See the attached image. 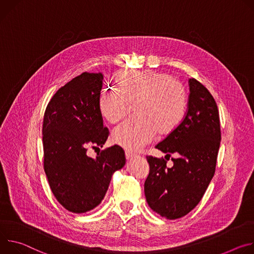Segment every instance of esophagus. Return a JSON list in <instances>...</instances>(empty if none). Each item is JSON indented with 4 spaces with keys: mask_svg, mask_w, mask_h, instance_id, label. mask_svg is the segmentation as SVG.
<instances>
[{
    "mask_svg": "<svg viewBox=\"0 0 254 254\" xmlns=\"http://www.w3.org/2000/svg\"><path fill=\"white\" fill-rule=\"evenodd\" d=\"M125 156H126V159H127V160H131V159L135 158L137 155H136L135 153L129 151V150H126V151H125Z\"/></svg>",
    "mask_w": 254,
    "mask_h": 254,
    "instance_id": "34e87169",
    "label": "esophagus"
}]
</instances>
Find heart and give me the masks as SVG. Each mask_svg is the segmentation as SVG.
<instances>
[{
    "label": "heart",
    "instance_id": "1",
    "mask_svg": "<svg viewBox=\"0 0 254 254\" xmlns=\"http://www.w3.org/2000/svg\"><path fill=\"white\" fill-rule=\"evenodd\" d=\"M117 89H105L99 98L101 116L115 124L132 109L135 117L112 132L115 144L136 151L150 143L157 131L174 132L183 122L188 98L183 84L173 75L155 70H128L116 76Z\"/></svg>",
    "mask_w": 254,
    "mask_h": 254
}]
</instances>
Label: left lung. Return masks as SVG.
Here are the masks:
<instances>
[{
    "mask_svg": "<svg viewBox=\"0 0 254 254\" xmlns=\"http://www.w3.org/2000/svg\"><path fill=\"white\" fill-rule=\"evenodd\" d=\"M190 95L181 125L155 147L172 158L147 155L149 175L144 192L149 207L168 220L182 218L200 203L215 174L221 141L217 104L208 89L195 78L189 79Z\"/></svg>",
    "mask_w": 254,
    "mask_h": 254,
    "instance_id": "1",
    "label": "left lung"
}]
</instances>
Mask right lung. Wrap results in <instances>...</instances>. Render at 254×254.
Returning a JSON list of instances; mask_svg holds the SVG:
<instances>
[{"label": "right lung", "mask_w": 254, "mask_h": 254, "mask_svg": "<svg viewBox=\"0 0 254 254\" xmlns=\"http://www.w3.org/2000/svg\"><path fill=\"white\" fill-rule=\"evenodd\" d=\"M102 87L101 72H82L53 95L44 113V171L56 200L75 214L101 204L113 174L126 162L118 145L95 158L87 155L89 147L100 150L109 136L99 111Z\"/></svg>", "instance_id": "right-lung-1"}]
</instances>
